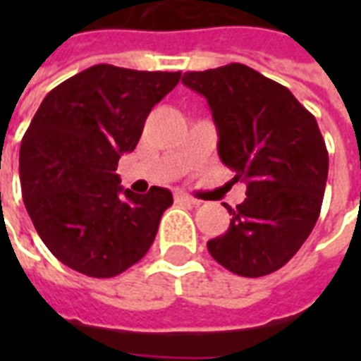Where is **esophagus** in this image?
<instances>
[{
    "label": "esophagus",
    "instance_id": "34e87169",
    "mask_svg": "<svg viewBox=\"0 0 361 361\" xmlns=\"http://www.w3.org/2000/svg\"><path fill=\"white\" fill-rule=\"evenodd\" d=\"M176 200H178V202H187V204H198V202H200V200L192 198L191 195H187V192H176Z\"/></svg>",
    "mask_w": 361,
    "mask_h": 361
}]
</instances>
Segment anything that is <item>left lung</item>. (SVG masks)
Segmentation results:
<instances>
[{"instance_id": "obj_1", "label": "left lung", "mask_w": 361, "mask_h": 361, "mask_svg": "<svg viewBox=\"0 0 361 361\" xmlns=\"http://www.w3.org/2000/svg\"><path fill=\"white\" fill-rule=\"evenodd\" d=\"M181 82L206 97L221 161L247 183L243 202L225 204L231 225L208 241L209 255L243 277L274 274L320 215L328 149L317 120L290 90L247 65L185 73Z\"/></svg>"}]
</instances>
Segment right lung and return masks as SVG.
Returning a JSON list of instances; mask_svg holds the SVG:
<instances>
[{
    "label": "right lung",
    "mask_w": 361,
    "mask_h": 361,
    "mask_svg": "<svg viewBox=\"0 0 361 361\" xmlns=\"http://www.w3.org/2000/svg\"><path fill=\"white\" fill-rule=\"evenodd\" d=\"M181 73L93 65L56 86L20 146V183L37 234L59 262L114 277L152 247L172 192L123 189L118 161Z\"/></svg>",
    "instance_id": "obj_1"
}]
</instances>
